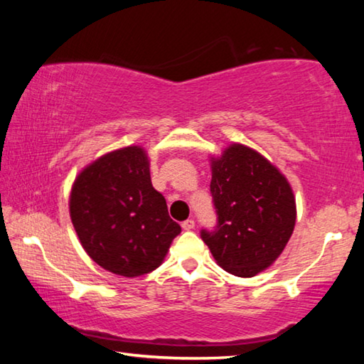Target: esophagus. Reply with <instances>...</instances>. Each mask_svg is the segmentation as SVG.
<instances>
[{"label": "esophagus", "mask_w": 364, "mask_h": 364, "mask_svg": "<svg viewBox=\"0 0 364 364\" xmlns=\"http://www.w3.org/2000/svg\"><path fill=\"white\" fill-rule=\"evenodd\" d=\"M181 228L184 231H191L194 228V220L193 218H188L186 221H183L181 223Z\"/></svg>", "instance_id": "34e87169"}]
</instances>
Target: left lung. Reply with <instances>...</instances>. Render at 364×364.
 I'll use <instances>...</instances> for the list:
<instances>
[{
	"label": "left lung",
	"instance_id": "left-lung-1",
	"mask_svg": "<svg viewBox=\"0 0 364 364\" xmlns=\"http://www.w3.org/2000/svg\"><path fill=\"white\" fill-rule=\"evenodd\" d=\"M217 226L200 237L221 268L252 278L284 250L295 226V199L279 170L260 154L232 144L212 160Z\"/></svg>",
	"mask_w": 364,
	"mask_h": 364
}]
</instances>
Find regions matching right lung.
I'll list each match as a JSON object with an SVG mask.
<instances>
[{"label":"right lung","mask_w":364,"mask_h":364,"mask_svg":"<svg viewBox=\"0 0 364 364\" xmlns=\"http://www.w3.org/2000/svg\"><path fill=\"white\" fill-rule=\"evenodd\" d=\"M70 218L86 254L125 278L156 269L181 232L152 188L149 160L138 146L106 154L78 175Z\"/></svg>","instance_id":"1"}]
</instances>
